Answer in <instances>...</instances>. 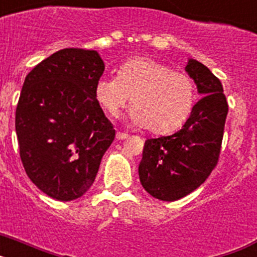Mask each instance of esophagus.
Masks as SVG:
<instances>
[{"label":"esophagus","mask_w":257,"mask_h":257,"mask_svg":"<svg viewBox=\"0 0 257 257\" xmlns=\"http://www.w3.org/2000/svg\"><path fill=\"white\" fill-rule=\"evenodd\" d=\"M128 138V134H124V133H117L115 134V139L117 140H124Z\"/></svg>","instance_id":"obj_1"}]
</instances>
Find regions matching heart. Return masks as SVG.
I'll return each instance as SVG.
<instances>
[{
	"mask_svg": "<svg viewBox=\"0 0 257 257\" xmlns=\"http://www.w3.org/2000/svg\"><path fill=\"white\" fill-rule=\"evenodd\" d=\"M134 124L154 134H170L185 123L196 104L197 87L187 73L151 58H131L119 64L117 76H101L95 97L109 115L119 114L130 101Z\"/></svg>",
	"mask_w": 257,
	"mask_h": 257,
	"instance_id": "1",
	"label": "heart"
}]
</instances>
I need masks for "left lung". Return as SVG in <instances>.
<instances>
[{"label":"left lung","instance_id":"left-lung-1","mask_svg":"<svg viewBox=\"0 0 257 257\" xmlns=\"http://www.w3.org/2000/svg\"><path fill=\"white\" fill-rule=\"evenodd\" d=\"M185 70L202 99L181 130L145 142L139 165L143 188L161 201H178L196 190L216 167L221 151L228 114L221 82L194 59H189Z\"/></svg>","mask_w":257,"mask_h":257}]
</instances>
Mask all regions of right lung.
I'll return each instance as SVG.
<instances>
[{"label": "right lung", "instance_id": "right-lung-1", "mask_svg": "<svg viewBox=\"0 0 257 257\" xmlns=\"http://www.w3.org/2000/svg\"><path fill=\"white\" fill-rule=\"evenodd\" d=\"M104 68L95 50L63 49L23 83L15 113L20 160L36 187L58 201H73L90 189L114 140L95 97Z\"/></svg>", "mask_w": 257, "mask_h": 257}]
</instances>
